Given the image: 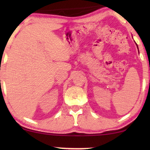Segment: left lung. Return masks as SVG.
Wrapping results in <instances>:
<instances>
[{
  "label": "left lung",
  "instance_id": "8db88e82",
  "mask_svg": "<svg viewBox=\"0 0 150 150\" xmlns=\"http://www.w3.org/2000/svg\"><path fill=\"white\" fill-rule=\"evenodd\" d=\"M137 48H138V46H137Z\"/></svg>",
  "mask_w": 150,
  "mask_h": 150
}]
</instances>
